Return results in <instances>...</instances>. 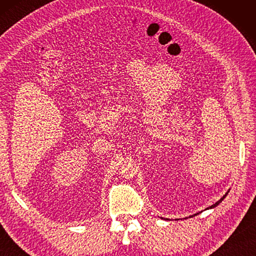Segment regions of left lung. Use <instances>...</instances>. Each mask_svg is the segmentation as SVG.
<instances>
[{"label":"left lung","instance_id":"left-lung-1","mask_svg":"<svg viewBox=\"0 0 256 256\" xmlns=\"http://www.w3.org/2000/svg\"><path fill=\"white\" fill-rule=\"evenodd\" d=\"M229 194V192H226V194L224 196V197H222V198H221V199H220L219 201H216V204H212V206H209V208H206V209H212V208H214V206H218V204H219L221 202V201H222V200H224V198L226 197V194ZM197 214H194V216H197ZM192 216H190V218H192Z\"/></svg>","mask_w":256,"mask_h":256}]
</instances>
